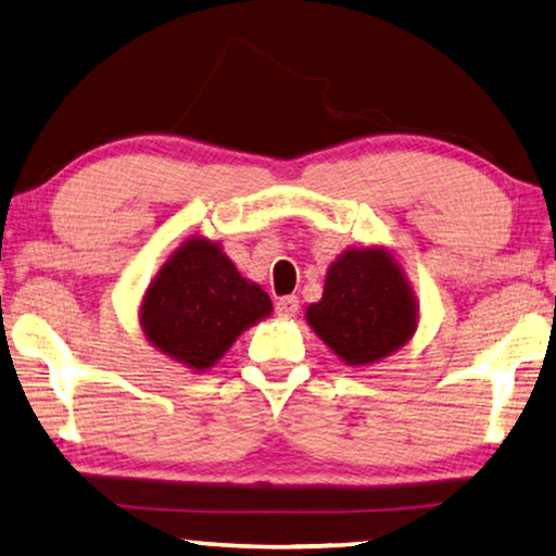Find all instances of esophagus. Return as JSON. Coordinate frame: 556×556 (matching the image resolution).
<instances>
[{
    "mask_svg": "<svg viewBox=\"0 0 556 556\" xmlns=\"http://www.w3.org/2000/svg\"><path fill=\"white\" fill-rule=\"evenodd\" d=\"M275 309H277L279 316H285V319H289V316H294L299 312V299L296 296H281Z\"/></svg>",
    "mask_w": 556,
    "mask_h": 556,
    "instance_id": "1",
    "label": "esophagus"
}]
</instances>
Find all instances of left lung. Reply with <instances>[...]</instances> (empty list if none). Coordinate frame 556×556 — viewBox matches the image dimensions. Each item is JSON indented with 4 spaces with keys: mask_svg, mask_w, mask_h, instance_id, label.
I'll use <instances>...</instances> for the list:
<instances>
[{
    "mask_svg": "<svg viewBox=\"0 0 556 556\" xmlns=\"http://www.w3.org/2000/svg\"><path fill=\"white\" fill-rule=\"evenodd\" d=\"M306 321L346 366L393 354L413 337L416 296L386 250H349L331 264L321 302Z\"/></svg>",
    "mask_w": 556,
    "mask_h": 556,
    "instance_id": "obj_1",
    "label": "left lung"
}]
</instances>
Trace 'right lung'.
Masks as SVG:
<instances>
[{
  "label": "right lung",
  "instance_id": "obj_1",
  "mask_svg": "<svg viewBox=\"0 0 556 556\" xmlns=\"http://www.w3.org/2000/svg\"><path fill=\"white\" fill-rule=\"evenodd\" d=\"M269 312L267 292L247 281L219 244L190 240L148 287L140 326L155 349L202 371Z\"/></svg>",
  "mask_w": 556,
  "mask_h": 556
}]
</instances>
